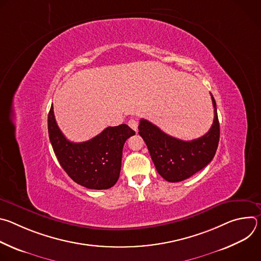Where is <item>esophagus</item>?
Wrapping results in <instances>:
<instances>
[{"mask_svg":"<svg viewBox=\"0 0 261 261\" xmlns=\"http://www.w3.org/2000/svg\"><path fill=\"white\" fill-rule=\"evenodd\" d=\"M128 125H129V127H130L132 130H134L135 132L137 131V129H138V122H137L136 120L131 119V120L128 122Z\"/></svg>","mask_w":261,"mask_h":261,"instance_id":"obj_1","label":"esophagus"}]
</instances>
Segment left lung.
<instances>
[{
    "instance_id": "obj_1",
    "label": "left lung",
    "mask_w": 261,
    "mask_h": 261,
    "mask_svg": "<svg viewBox=\"0 0 261 261\" xmlns=\"http://www.w3.org/2000/svg\"><path fill=\"white\" fill-rule=\"evenodd\" d=\"M214 122L203 136L185 141L164 133L146 120H140L138 134L144 140L158 173L167 181H181L205 167L214 158L220 138L216 101Z\"/></svg>"
}]
</instances>
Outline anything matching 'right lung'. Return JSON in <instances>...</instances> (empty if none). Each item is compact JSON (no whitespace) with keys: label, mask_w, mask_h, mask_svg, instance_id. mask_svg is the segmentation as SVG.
Listing matches in <instances>:
<instances>
[{"label":"right lung","mask_w":261,"mask_h":261,"mask_svg":"<svg viewBox=\"0 0 261 261\" xmlns=\"http://www.w3.org/2000/svg\"><path fill=\"white\" fill-rule=\"evenodd\" d=\"M47 124L54 152L63 169L74 181L95 190L115 186L120 176L123 146L135 134L128 125L107 127L88 141L71 142L58 127L53 105Z\"/></svg>","instance_id":"add662e5"}]
</instances>
